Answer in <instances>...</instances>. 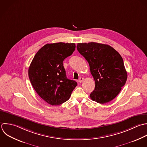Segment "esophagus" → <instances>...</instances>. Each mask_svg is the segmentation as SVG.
Segmentation results:
<instances>
[{
    "label": "esophagus",
    "mask_w": 147,
    "mask_h": 147,
    "mask_svg": "<svg viewBox=\"0 0 147 147\" xmlns=\"http://www.w3.org/2000/svg\"><path fill=\"white\" fill-rule=\"evenodd\" d=\"M84 80V78L83 77H80V78H79V80H78V82H80V83H81Z\"/></svg>",
    "instance_id": "esophagus-1"
}]
</instances>
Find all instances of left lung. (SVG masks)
I'll use <instances>...</instances> for the list:
<instances>
[{"label":"left lung","mask_w":147,"mask_h":147,"mask_svg":"<svg viewBox=\"0 0 147 147\" xmlns=\"http://www.w3.org/2000/svg\"><path fill=\"white\" fill-rule=\"evenodd\" d=\"M77 49L89 63L95 81V88L90 94V98L100 104L113 100L127 79V72L120 54L109 45L96 42L78 43Z\"/></svg>","instance_id":"1"}]
</instances>
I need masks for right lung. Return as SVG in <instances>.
<instances>
[{"label": "right lung", "mask_w": 147, "mask_h": 147, "mask_svg": "<svg viewBox=\"0 0 147 147\" xmlns=\"http://www.w3.org/2000/svg\"><path fill=\"white\" fill-rule=\"evenodd\" d=\"M75 43L46 44L35 55L28 69V77L38 94L51 105L67 101L77 82L66 75L63 61L75 50Z\"/></svg>", "instance_id": "obj_1"}]
</instances>
